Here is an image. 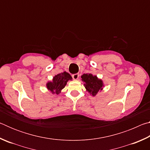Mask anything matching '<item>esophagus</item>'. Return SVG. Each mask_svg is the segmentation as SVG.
<instances>
[{"label":"esophagus","mask_w":150,"mask_h":150,"mask_svg":"<svg viewBox=\"0 0 150 150\" xmlns=\"http://www.w3.org/2000/svg\"><path fill=\"white\" fill-rule=\"evenodd\" d=\"M72 77L74 80H77L79 77V73H75V74H73L72 75Z\"/></svg>","instance_id":"1"}]
</instances>
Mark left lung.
<instances>
[{
    "instance_id": "8db88e82",
    "label": "left lung",
    "mask_w": 150,
    "mask_h": 150,
    "mask_svg": "<svg viewBox=\"0 0 150 150\" xmlns=\"http://www.w3.org/2000/svg\"><path fill=\"white\" fill-rule=\"evenodd\" d=\"M81 78L87 91L93 96H95L98 91L103 90L104 87L103 81L98 79L96 75H93L91 73H86L81 75Z\"/></svg>"
}]
</instances>
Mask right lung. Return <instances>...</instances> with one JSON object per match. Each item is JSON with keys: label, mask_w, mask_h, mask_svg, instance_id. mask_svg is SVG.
Listing matches in <instances>:
<instances>
[{"label": "right lung", "mask_w": 150, "mask_h": 150, "mask_svg": "<svg viewBox=\"0 0 150 150\" xmlns=\"http://www.w3.org/2000/svg\"><path fill=\"white\" fill-rule=\"evenodd\" d=\"M71 79L72 77L69 73L64 71L54 76L52 81H49L47 83L46 87L47 89L50 91L52 94L59 95L67 84V81Z\"/></svg>", "instance_id": "right-lung-1"}]
</instances>
